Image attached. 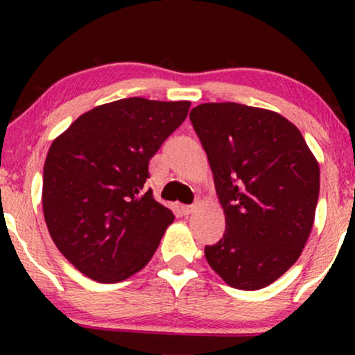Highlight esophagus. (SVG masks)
<instances>
[{"label": "esophagus", "instance_id": "esophagus-1", "mask_svg": "<svg viewBox=\"0 0 355 355\" xmlns=\"http://www.w3.org/2000/svg\"><path fill=\"white\" fill-rule=\"evenodd\" d=\"M193 210H196V207H193V205H182L181 207V213L184 216H189Z\"/></svg>", "mask_w": 355, "mask_h": 355}]
</instances>
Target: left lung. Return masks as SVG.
<instances>
[{"instance_id": "8db88e82", "label": "left lung", "mask_w": 355, "mask_h": 355, "mask_svg": "<svg viewBox=\"0 0 355 355\" xmlns=\"http://www.w3.org/2000/svg\"><path fill=\"white\" fill-rule=\"evenodd\" d=\"M191 123L205 148L226 231L205 247L208 265L236 289L284 275L313 226L320 168L300 130L270 110L202 103Z\"/></svg>"}]
</instances>
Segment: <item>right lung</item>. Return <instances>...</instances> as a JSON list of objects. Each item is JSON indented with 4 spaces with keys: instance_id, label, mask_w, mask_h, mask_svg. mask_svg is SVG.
Instances as JSON below:
<instances>
[{
    "instance_id": "add662e5",
    "label": "right lung",
    "mask_w": 355,
    "mask_h": 355,
    "mask_svg": "<svg viewBox=\"0 0 355 355\" xmlns=\"http://www.w3.org/2000/svg\"><path fill=\"white\" fill-rule=\"evenodd\" d=\"M191 101L132 96L100 105L53 140L43 215L58 250L98 283H119L152 259L169 208L145 189L150 158L186 119Z\"/></svg>"
}]
</instances>
